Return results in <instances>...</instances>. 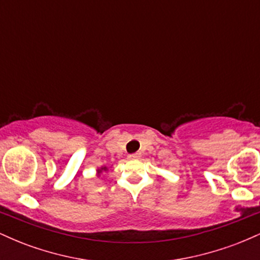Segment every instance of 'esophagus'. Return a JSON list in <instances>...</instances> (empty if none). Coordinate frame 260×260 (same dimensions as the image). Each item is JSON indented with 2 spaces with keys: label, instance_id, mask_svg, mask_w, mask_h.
Segmentation results:
<instances>
[{
  "label": "esophagus",
  "instance_id": "esophagus-1",
  "mask_svg": "<svg viewBox=\"0 0 260 260\" xmlns=\"http://www.w3.org/2000/svg\"><path fill=\"white\" fill-rule=\"evenodd\" d=\"M142 156V154L140 153H134V154H129L128 155V159L133 160V159H139V157Z\"/></svg>",
  "mask_w": 260,
  "mask_h": 260
}]
</instances>
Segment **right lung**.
<instances>
[{
    "label": "right lung",
    "mask_w": 260,
    "mask_h": 260,
    "mask_svg": "<svg viewBox=\"0 0 260 260\" xmlns=\"http://www.w3.org/2000/svg\"><path fill=\"white\" fill-rule=\"evenodd\" d=\"M103 170H106V168H103L101 170H99V171H103Z\"/></svg>",
    "instance_id": "1"
}]
</instances>
